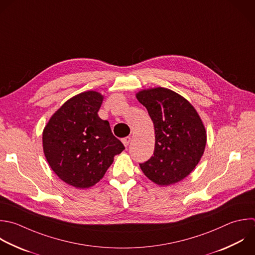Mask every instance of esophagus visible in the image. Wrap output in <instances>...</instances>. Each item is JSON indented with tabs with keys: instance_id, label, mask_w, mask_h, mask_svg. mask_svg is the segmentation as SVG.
<instances>
[{
	"instance_id": "esophagus-1",
	"label": "esophagus",
	"mask_w": 255,
	"mask_h": 255,
	"mask_svg": "<svg viewBox=\"0 0 255 255\" xmlns=\"http://www.w3.org/2000/svg\"><path fill=\"white\" fill-rule=\"evenodd\" d=\"M130 140H131V137H130V136H127V137H125V138H123V139H122V141H123V143L125 144V146H126V147H127V146H128V144H129Z\"/></svg>"
}]
</instances>
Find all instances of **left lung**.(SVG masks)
Listing matches in <instances>:
<instances>
[{"mask_svg": "<svg viewBox=\"0 0 255 255\" xmlns=\"http://www.w3.org/2000/svg\"><path fill=\"white\" fill-rule=\"evenodd\" d=\"M153 123V155L139 166L144 175L160 186L181 181L195 168L206 144L205 127L193 106L166 88L135 94Z\"/></svg>", "mask_w": 255, "mask_h": 255, "instance_id": "1", "label": "left lung"}]
</instances>
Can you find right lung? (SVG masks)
<instances>
[{"label":"right lung","instance_id":"obj_1","mask_svg":"<svg viewBox=\"0 0 255 255\" xmlns=\"http://www.w3.org/2000/svg\"><path fill=\"white\" fill-rule=\"evenodd\" d=\"M104 96L87 91L68 100L43 130V149L54 172L67 184L89 188L99 182L125 146L98 112Z\"/></svg>","mask_w":255,"mask_h":255}]
</instances>
